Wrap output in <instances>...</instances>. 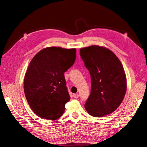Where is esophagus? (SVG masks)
Instances as JSON below:
<instances>
[{"mask_svg": "<svg viewBox=\"0 0 147 147\" xmlns=\"http://www.w3.org/2000/svg\"><path fill=\"white\" fill-rule=\"evenodd\" d=\"M73 97H74V98H76V99H78V97H79V94L77 93V94H73Z\"/></svg>", "mask_w": 147, "mask_h": 147, "instance_id": "1", "label": "esophagus"}]
</instances>
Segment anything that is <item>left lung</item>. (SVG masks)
Instances as JSON below:
<instances>
[{
  "label": "left lung",
  "instance_id": "obj_1",
  "mask_svg": "<svg viewBox=\"0 0 147 147\" xmlns=\"http://www.w3.org/2000/svg\"><path fill=\"white\" fill-rule=\"evenodd\" d=\"M81 59L90 74L91 88L85 108L93 117L115 111L122 103L127 90L122 65L108 49L92 45L81 48Z\"/></svg>",
  "mask_w": 147,
  "mask_h": 147
}]
</instances>
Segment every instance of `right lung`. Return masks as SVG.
I'll use <instances>...</instances> for the list:
<instances>
[{
  "label": "right lung",
  "mask_w": 147,
  "mask_h": 147,
  "mask_svg": "<svg viewBox=\"0 0 147 147\" xmlns=\"http://www.w3.org/2000/svg\"><path fill=\"white\" fill-rule=\"evenodd\" d=\"M76 50L48 47L30 62L24 79L27 102L36 115L56 120L62 116L69 100L64 73L73 66Z\"/></svg>",
  "instance_id": "right-lung-1"
}]
</instances>
